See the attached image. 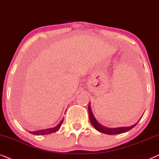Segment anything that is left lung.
<instances>
[{
	"mask_svg": "<svg viewBox=\"0 0 159 159\" xmlns=\"http://www.w3.org/2000/svg\"><path fill=\"white\" fill-rule=\"evenodd\" d=\"M88 112H89V117H90V121L92 125L94 127L95 129H96L98 131L102 132V133L107 134H121L124 133V132H126L129 131L131 129H132L134 126H136L137 124L135 125L130 126V127H117V128H108L106 127H103L100 125V124L98 122L96 119L93 116L92 110L90 108V105L89 104L88 106Z\"/></svg>",
	"mask_w": 159,
	"mask_h": 159,
	"instance_id": "obj_1",
	"label": "left lung"
}]
</instances>
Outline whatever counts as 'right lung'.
Wrapping results in <instances>:
<instances>
[{
  "mask_svg": "<svg viewBox=\"0 0 159 159\" xmlns=\"http://www.w3.org/2000/svg\"><path fill=\"white\" fill-rule=\"evenodd\" d=\"M63 121H64V119H62V120L61 121V122L58 124V125L56 126V127H55L49 128V129H45L38 130V131H33V132L30 131V132L31 134H36V135H43V134H51V133H53V132H56V131H58V130L60 129V127H61V125H62Z\"/></svg>",
  "mask_w": 159,
  "mask_h": 159,
  "instance_id": "obj_1",
  "label": "right lung"
}]
</instances>
